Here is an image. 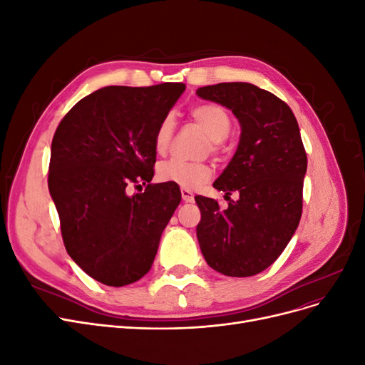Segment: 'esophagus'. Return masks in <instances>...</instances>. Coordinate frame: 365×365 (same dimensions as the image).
<instances>
[{"label": "esophagus", "instance_id": "34e87169", "mask_svg": "<svg viewBox=\"0 0 365 365\" xmlns=\"http://www.w3.org/2000/svg\"><path fill=\"white\" fill-rule=\"evenodd\" d=\"M181 196H182V201L184 202H193L195 201V196H193V193L190 190L182 189L181 190Z\"/></svg>", "mask_w": 365, "mask_h": 365}]
</instances>
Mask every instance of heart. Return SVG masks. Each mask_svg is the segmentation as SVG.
<instances>
[{
	"instance_id": "obj_1",
	"label": "heart",
	"mask_w": 365,
	"mask_h": 365,
	"mask_svg": "<svg viewBox=\"0 0 365 365\" xmlns=\"http://www.w3.org/2000/svg\"><path fill=\"white\" fill-rule=\"evenodd\" d=\"M192 118L202 128L205 135L212 141V149H216L217 143L224 141L231 129V118L222 106L215 103L197 105L192 109ZM175 129V120L168 114L157 128L155 149L164 152L169 148ZM213 176V169L205 163H189L182 160H168L158 165V180L172 182L185 190H196L207 184Z\"/></svg>"
}]
</instances>
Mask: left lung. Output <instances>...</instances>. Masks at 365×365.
<instances>
[{
  "label": "left lung",
  "mask_w": 365,
  "mask_h": 365,
  "mask_svg": "<svg viewBox=\"0 0 365 365\" xmlns=\"http://www.w3.org/2000/svg\"><path fill=\"white\" fill-rule=\"evenodd\" d=\"M196 94L231 109L242 129L235 157L213 184L239 197L225 210L212 197H195L197 242L208 267L250 277L279 259L300 222L307 169L300 129L288 105L252 83L208 85Z\"/></svg>",
  "instance_id": "1"
}]
</instances>
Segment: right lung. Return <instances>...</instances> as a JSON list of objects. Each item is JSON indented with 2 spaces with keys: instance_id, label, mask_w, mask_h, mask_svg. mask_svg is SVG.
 Here are the masks:
<instances>
[{
  "instance_id": "add662e5",
  "label": "right lung",
  "mask_w": 365,
  "mask_h": 365,
  "mask_svg": "<svg viewBox=\"0 0 365 365\" xmlns=\"http://www.w3.org/2000/svg\"><path fill=\"white\" fill-rule=\"evenodd\" d=\"M184 83L105 86L83 97L59 123L51 141L48 190L70 257L108 286L148 274L161 233L181 201L180 187L150 184L161 120ZM148 184L127 195L130 185Z\"/></svg>"
}]
</instances>
